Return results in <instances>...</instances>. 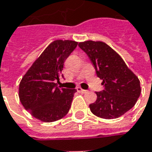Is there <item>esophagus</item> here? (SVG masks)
<instances>
[{"label":"esophagus","instance_id":"esophagus-1","mask_svg":"<svg viewBox=\"0 0 152 152\" xmlns=\"http://www.w3.org/2000/svg\"><path fill=\"white\" fill-rule=\"evenodd\" d=\"M76 90H77V92H80V93H86L87 91L86 90H84V89H82L81 87H80V86H78V87H76Z\"/></svg>","mask_w":152,"mask_h":152}]
</instances>
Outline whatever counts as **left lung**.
<instances>
[{
    "instance_id": "left-lung-1",
    "label": "left lung",
    "mask_w": 152,
    "mask_h": 152,
    "mask_svg": "<svg viewBox=\"0 0 152 152\" xmlns=\"http://www.w3.org/2000/svg\"><path fill=\"white\" fill-rule=\"evenodd\" d=\"M78 46L88 55L104 86L102 92H96V102L89 105L92 113L106 119L122 116L134 106L140 95L138 77L107 44L87 40Z\"/></svg>"
}]
</instances>
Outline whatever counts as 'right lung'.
Masks as SVG:
<instances>
[{
  "label": "right lung",
  "mask_w": 152,
  "mask_h": 152,
  "mask_svg": "<svg viewBox=\"0 0 152 152\" xmlns=\"http://www.w3.org/2000/svg\"><path fill=\"white\" fill-rule=\"evenodd\" d=\"M73 40L51 42L23 76L19 84L20 102L30 114L42 122L65 117L71 108L76 89L58 88L65 60L77 46Z\"/></svg>",
  "instance_id": "right-lung-1"
}]
</instances>
